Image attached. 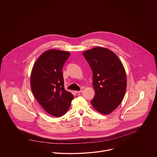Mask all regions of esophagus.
<instances>
[{
  "mask_svg": "<svg viewBox=\"0 0 157 157\" xmlns=\"http://www.w3.org/2000/svg\"><path fill=\"white\" fill-rule=\"evenodd\" d=\"M83 92V90H77V91H75V92L76 93V94H80V93H81V92Z\"/></svg>",
  "mask_w": 157,
  "mask_h": 157,
  "instance_id": "esophagus-1",
  "label": "esophagus"
}]
</instances>
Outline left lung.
I'll return each instance as SVG.
<instances>
[{"instance_id": "left-lung-1", "label": "left lung", "mask_w": 157, "mask_h": 157, "mask_svg": "<svg viewBox=\"0 0 157 157\" xmlns=\"http://www.w3.org/2000/svg\"><path fill=\"white\" fill-rule=\"evenodd\" d=\"M93 72L95 95L90 103L102 114H109L123 100L126 74L121 60L109 49L95 47L83 52Z\"/></svg>"}]
</instances>
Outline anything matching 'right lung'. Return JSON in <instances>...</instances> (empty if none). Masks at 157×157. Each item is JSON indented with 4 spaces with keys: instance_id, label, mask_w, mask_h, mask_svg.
<instances>
[{
    "instance_id": "1",
    "label": "right lung",
    "mask_w": 157,
    "mask_h": 157,
    "mask_svg": "<svg viewBox=\"0 0 157 157\" xmlns=\"http://www.w3.org/2000/svg\"><path fill=\"white\" fill-rule=\"evenodd\" d=\"M70 52L57 49L45 51L35 62L31 73V90L49 114L59 117L69 109L74 95L64 88L62 67Z\"/></svg>"
}]
</instances>
